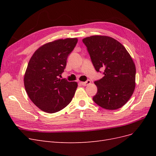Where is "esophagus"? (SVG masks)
Wrapping results in <instances>:
<instances>
[{"instance_id": "esophagus-1", "label": "esophagus", "mask_w": 156, "mask_h": 156, "mask_svg": "<svg viewBox=\"0 0 156 156\" xmlns=\"http://www.w3.org/2000/svg\"><path fill=\"white\" fill-rule=\"evenodd\" d=\"M90 83H91V81H90V80H87V81H85V82H81V84H82L83 86H87V85H88V84H90Z\"/></svg>"}]
</instances>
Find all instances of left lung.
Wrapping results in <instances>:
<instances>
[{"label": "left lung", "instance_id": "left-lung-1", "mask_svg": "<svg viewBox=\"0 0 156 156\" xmlns=\"http://www.w3.org/2000/svg\"><path fill=\"white\" fill-rule=\"evenodd\" d=\"M92 62L104 77L94 82L98 92L93 97L97 105L116 110L129 100L135 87L136 68L133 59L119 41L106 36H92L83 39Z\"/></svg>", "mask_w": 156, "mask_h": 156}]
</instances>
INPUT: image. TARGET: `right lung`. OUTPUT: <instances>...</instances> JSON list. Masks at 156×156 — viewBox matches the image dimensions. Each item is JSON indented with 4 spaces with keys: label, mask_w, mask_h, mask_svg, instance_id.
<instances>
[{
    "label": "right lung",
    "mask_w": 156,
    "mask_h": 156,
    "mask_svg": "<svg viewBox=\"0 0 156 156\" xmlns=\"http://www.w3.org/2000/svg\"><path fill=\"white\" fill-rule=\"evenodd\" d=\"M77 41L75 37L49 42L37 49L30 58L24 85L31 101L41 111L56 112L72 100L77 83L60 77Z\"/></svg>",
    "instance_id": "1"
}]
</instances>
